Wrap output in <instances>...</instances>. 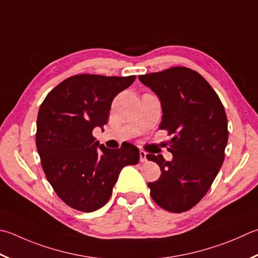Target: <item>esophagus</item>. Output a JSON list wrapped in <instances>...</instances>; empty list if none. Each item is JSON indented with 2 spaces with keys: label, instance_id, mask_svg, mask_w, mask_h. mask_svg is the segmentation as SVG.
<instances>
[{
  "label": "esophagus",
  "instance_id": "34e87169",
  "mask_svg": "<svg viewBox=\"0 0 258 258\" xmlns=\"http://www.w3.org/2000/svg\"><path fill=\"white\" fill-rule=\"evenodd\" d=\"M140 161L147 162L148 161V154L143 150H140Z\"/></svg>",
  "mask_w": 258,
  "mask_h": 258
}]
</instances>
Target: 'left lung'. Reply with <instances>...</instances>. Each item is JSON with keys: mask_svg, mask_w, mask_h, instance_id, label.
<instances>
[{"mask_svg": "<svg viewBox=\"0 0 258 258\" xmlns=\"http://www.w3.org/2000/svg\"><path fill=\"white\" fill-rule=\"evenodd\" d=\"M161 102L160 130L171 139L168 151L148 154L159 165L161 176L148 182L150 195L159 207L181 213L195 207L208 193L224 160L228 143V119L224 107L209 82L185 67L139 77Z\"/></svg>", "mask_w": 258, "mask_h": 258, "instance_id": "obj_1", "label": "left lung"}]
</instances>
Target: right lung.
Returning <instances> with one entry per match:
<instances>
[{
	"instance_id": "1",
	"label": "right lung",
	"mask_w": 258,
	"mask_h": 258,
	"mask_svg": "<svg viewBox=\"0 0 258 258\" xmlns=\"http://www.w3.org/2000/svg\"><path fill=\"white\" fill-rule=\"evenodd\" d=\"M135 78L73 76L56 86L40 105L37 151L46 178L69 207L82 212L104 207L120 170L139 162L135 145L111 150L92 135L93 128L107 124L114 98Z\"/></svg>"
}]
</instances>
